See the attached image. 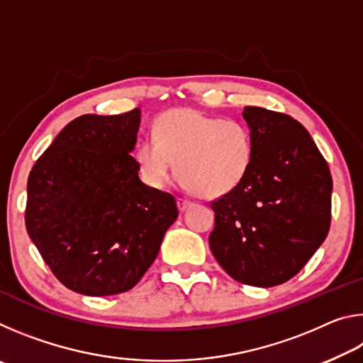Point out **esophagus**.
<instances>
[{
    "label": "esophagus",
    "instance_id": "esophagus-1",
    "mask_svg": "<svg viewBox=\"0 0 363 363\" xmlns=\"http://www.w3.org/2000/svg\"><path fill=\"white\" fill-rule=\"evenodd\" d=\"M177 206H179V210H181V211H186L187 208L192 206V203H190L189 200H182V199H179V200H177Z\"/></svg>",
    "mask_w": 363,
    "mask_h": 363
}]
</instances>
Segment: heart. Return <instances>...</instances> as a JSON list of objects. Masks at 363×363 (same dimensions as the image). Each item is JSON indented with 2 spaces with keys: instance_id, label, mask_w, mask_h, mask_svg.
I'll list each match as a JSON object with an SVG mask.
<instances>
[{
  "instance_id": "b5f03b06",
  "label": "heart",
  "mask_w": 363,
  "mask_h": 363,
  "mask_svg": "<svg viewBox=\"0 0 363 363\" xmlns=\"http://www.w3.org/2000/svg\"><path fill=\"white\" fill-rule=\"evenodd\" d=\"M253 155V136L245 123L174 108L158 116L153 138L144 139L134 157L140 179L152 189L164 187L176 160L181 189L219 199L243 182Z\"/></svg>"
}]
</instances>
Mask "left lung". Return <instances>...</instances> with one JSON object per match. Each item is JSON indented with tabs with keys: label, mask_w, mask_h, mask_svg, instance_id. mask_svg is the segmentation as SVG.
<instances>
[{
	"label": "left lung",
	"mask_w": 363,
	"mask_h": 363,
	"mask_svg": "<svg viewBox=\"0 0 363 363\" xmlns=\"http://www.w3.org/2000/svg\"><path fill=\"white\" fill-rule=\"evenodd\" d=\"M255 155L247 177L213 201V256L233 280L285 284L314 256L330 230V168L311 134L290 115L245 107Z\"/></svg>",
	"instance_id": "8db88e82"
}]
</instances>
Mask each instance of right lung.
<instances>
[{"label":"right lung","instance_id":"add662e5","mask_svg":"<svg viewBox=\"0 0 363 363\" xmlns=\"http://www.w3.org/2000/svg\"><path fill=\"white\" fill-rule=\"evenodd\" d=\"M140 110L82 115L36 160L27 182L26 225L69 290L110 296L143 279L177 218L174 196L139 179Z\"/></svg>","mask_w":363,"mask_h":363}]
</instances>
